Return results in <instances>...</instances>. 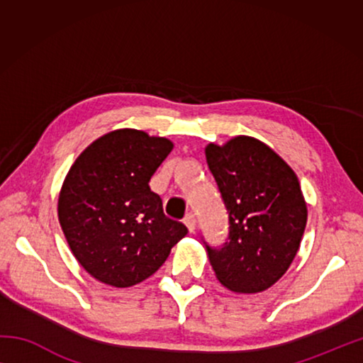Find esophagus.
Listing matches in <instances>:
<instances>
[{
	"label": "esophagus",
	"instance_id": "1",
	"mask_svg": "<svg viewBox=\"0 0 363 363\" xmlns=\"http://www.w3.org/2000/svg\"><path fill=\"white\" fill-rule=\"evenodd\" d=\"M184 224H186V227H187L190 233L195 232V214L187 213L186 218H184Z\"/></svg>",
	"mask_w": 363,
	"mask_h": 363
}]
</instances>
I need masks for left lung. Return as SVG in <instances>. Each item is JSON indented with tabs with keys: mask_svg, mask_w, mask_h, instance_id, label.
Returning a JSON list of instances; mask_svg holds the SVG:
<instances>
[{
	"mask_svg": "<svg viewBox=\"0 0 363 363\" xmlns=\"http://www.w3.org/2000/svg\"><path fill=\"white\" fill-rule=\"evenodd\" d=\"M206 163L229 214V237L205 243L218 280L235 293H259L284 275L296 256L307 206L294 171L261 140L237 136L208 144Z\"/></svg>",
	"mask_w": 363,
	"mask_h": 363,
	"instance_id": "left-lung-1",
	"label": "left lung"
}]
</instances>
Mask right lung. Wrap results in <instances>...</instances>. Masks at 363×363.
Returning a JSON list of instances; mask_svg holds the SVG:
<instances>
[{
  "mask_svg": "<svg viewBox=\"0 0 363 363\" xmlns=\"http://www.w3.org/2000/svg\"><path fill=\"white\" fill-rule=\"evenodd\" d=\"M171 150L167 138L125 128L96 139L67 173L59 223L73 256L102 284H140L186 237L187 227L164 216L149 186Z\"/></svg>",
  "mask_w": 363,
  "mask_h": 363,
  "instance_id": "obj_1",
  "label": "right lung"
}]
</instances>
